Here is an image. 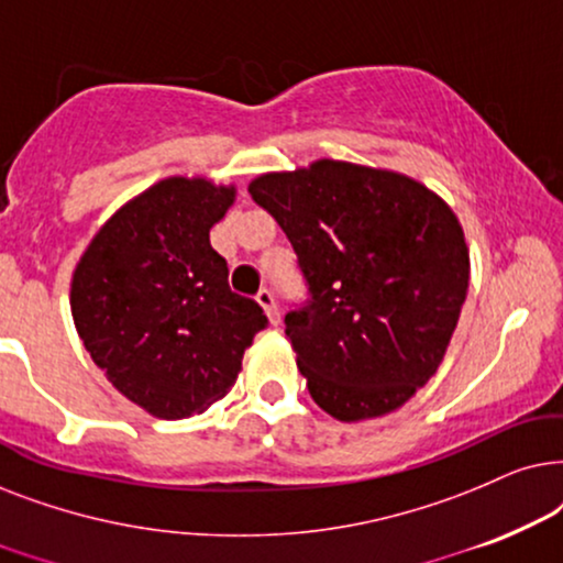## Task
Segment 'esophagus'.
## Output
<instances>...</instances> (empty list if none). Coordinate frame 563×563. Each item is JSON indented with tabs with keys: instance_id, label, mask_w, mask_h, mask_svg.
Returning <instances> with one entry per match:
<instances>
[{
	"instance_id": "1",
	"label": "esophagus",
	"mask_w": 563,
	"mask_h": 563,
	"mask_svg": "<svg viewBox=\"0 0 563 563\" xmlns=\"http://www.w3.org/2000/svg\"><path fill=\"white\" fill-rule=\"evenodd\" d=\"M257 303L262 306V309H265L267 319H269V324H273V327L280 324V309H277V303H275V296L269 294L267 288H262L260 294H257Z\"/></svg>"
}]
</instances>
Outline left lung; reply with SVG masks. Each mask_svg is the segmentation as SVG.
Segmentation results:
<instances>
[{
    "instance_id": "obj_1",
    "label": "left lung",
    "mask_w": 563,
    "mask_h": 563,
    "mask_svg": "<svg viewBox=\"0 0 563 563\" xmlns=\"http://www.w3.org/2000/svg\"><path fill=\"white\" fill-rule=\"evenodd\" d=\"M294 244L311 301L286 336L311 399L340 422L386 417L438 373L468 288L453 208L401 175L317 159L250 183Z\"/></svg>"
}]
</instances>
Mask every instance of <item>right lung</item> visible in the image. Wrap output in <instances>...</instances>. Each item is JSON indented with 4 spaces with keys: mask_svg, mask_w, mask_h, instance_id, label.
<instances>
[{
    "mask_svg": "<svg viewBox=\"0 0 563 563\" xmlns=\"http://www.w3.org/2000/svg\"><path fill=\"white\" fill-rule=\"evenodd\" d=\"M236 185L164 177L97 229L71 273L79 340L112 388L159 419L203 415L242 373L267 317L231 294L211 229Z\"/></svg>",
    "mask_w": 563,
    "mask_h": 563,
    "instance_id": "add662e5",
    "label": "right lung"
}]
</instances>
